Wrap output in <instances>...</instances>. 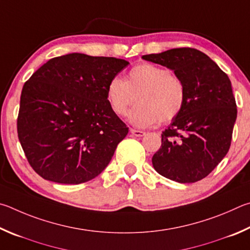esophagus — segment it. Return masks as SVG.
I'll return each instance as SVG.
<instances>
[{
    "mask_svg": "<svg viewBox=\"0 0 250 250\" xmlns=\"http://www.w3.org/2000/svg\"><path fill=\"white\" fill-rule=\"evenodd\" d=\"M130 133H132V135H134V136L136 137H143L144 135H145V132H143V130H137V129H130Z\"/></svg>",
    "mask_w": 250,
    "mask_h": 250,
    "instance_id": "1",
    "label": "esophagus"
}]
</instances>
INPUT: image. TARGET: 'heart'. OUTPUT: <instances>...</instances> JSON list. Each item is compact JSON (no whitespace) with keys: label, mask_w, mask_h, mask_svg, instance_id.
Wrapping results in <instances>:
<instances>
[{"label":"heart","mask_w":250,"mask_h":250,"mask_svg":"<svg viewBox=\"0 0 250 250\" xmlns=\"http://www.w3.org/2000/svg\"><path fill=\"white\" fill-rule=\"evenodd\" d=\"M138 104L128 114L134 126L145 128L168 123L181 113L186 103V87L181 79L168 69L152 63H139L126 74V79L114 77L106 86L109 107L118 116L127 113L135 100Z\"/></svg>","instance_id":"obj_1"}]
</instances>
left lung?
<instances>
[{"label":"left lung","instance_id":"8db88e82","mask_svg":"<svg viewBox=\"0 0 250 250\" xmlns=\"http://www.w3.org/2000/svg\"><path fill=\"white\" fill-rule=\"evenodd\" d=\"M142 58L172 70L186 87L181 113L161 134L152 166L179 183L201 180L229 152L237 108L229 78L204 52L174 48Z\"/></svg>","mask_w":250,"mask_h":250}]
</instances>
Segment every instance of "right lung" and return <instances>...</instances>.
<instances>
[{
	"instance_id": "1",
	"label": "right lung",
	"mask_w": 250,
	"mask_h": 250,
	"mask_svg": "<svg viewBox=\"0 0 250 250\" xmlns=\"http://www.w3.org/2000/svg\"><path fill=\"white\" fill-rule=\"evenodd\" d=\"M128 64L72 52L47 61L25 82L17 134L42 178L79 185L107 167L128 127L109 107L106 86Z\"/></svg>"
}]
</instances>
